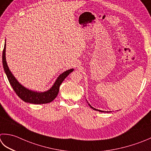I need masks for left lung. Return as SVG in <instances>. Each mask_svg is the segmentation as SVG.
I'll list each match as a JSON object with an SVG mask.
<instances>
[{"label": "left lung", "mask_w": 151, "mask_h": 151, "mask_svg": "<svg viewBox=\"0 0 151 151\" xmlns=\"http://www.w3.org/2000/svg\"><path fill=\"white\" fill-rule=\"evenodd\" d=\"M86 101H87V103H88V105H89L90 107V108H91V109H93V110H95V111H99V112H102V113H104V112H105V111H101V110H98V109H95V108H93V107H92V106H91V105H90V103L88 102L87 100H86ZM105 112H106V111H105ZM107 113H109V112H108V111H107Z\"/></svg>", "instance_id": "1"}]
</instances>
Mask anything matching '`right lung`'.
Returning a JSON list of instances; mask_svg holds the SVG:
<instances>
[{
  "label": "right lung",
  "mask_w": 151,
  "mask_h": 151,
  "mask_svg": "<svg viewBox=\"0 0 151 151\" xmlns=\"http://www.w3.org/2000/svg\"><path fill=\"white\" fill-rule=\"evenodd\" d=\"M2 65L9 82L15 92L23 101L26 103H32V104H45V103L52 102L57 97L59 90H60V85L65 78L74 70V69H70L59 75L54 84L48 90L43 91V92H40V91L39 92V91L29 90L21 84L9 69L6 60V40L2 52Z\"/></svg>",
  "instance_id": "right-lung-1"
}]
</instances>
